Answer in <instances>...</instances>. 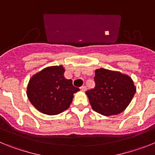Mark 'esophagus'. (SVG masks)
Here are the masks:
<instances>
[{"instance_id": "obj_1", "label": "esophagus", "mask_w": 155, "mask_h": 155, "mask_svg": "<svg viewBox=\"0 0 155 155\" xmlns=\"http://www.w3.org/2000/svg\"><path fill=\"white\" fill-rule=\"evenodd\" d=\"M86 89H87L86 86H81V91H85Z\"/></svg>"}]
</instances>
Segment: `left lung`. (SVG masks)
<instances>
[{"mask_svg": "<svg viewBox=\"0 0 155 155\" xmlns=\"http://www.w3.org/2000/svg\"><path fill=\"white\" fill-rule=\"evenodd\" d=\"M94 79L95 86L86 94L93 110L103 116L122 113L136 92L132 79L118 71L100 68L95 70Z\"/></svg>", "mask_w": 155, "mask_h": 155, "instance_id": "8db88e82", "label": "left lung"}]
</instances>
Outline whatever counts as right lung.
I'll list each match as a JSON object with an SVG mask.
<instances>
[{
  "label": "right lung",
  "mask_w": 155,
  "mask_h": 155,
  "mask_svg": "<svg viewBox=\"0 0 155 155\" xmlns=\"http://www.w3.org/2000/svg\"><path fill=\"white\" fill-rule=\"evenodd\" d=\"M64 67L53 66L31 77L27 87V96L34 107L46 115H57L70 106L74 94L79 88L72 80L64 78Z\"/></svg>",
  "instance_id": "add662e5"
}]
</instances>
